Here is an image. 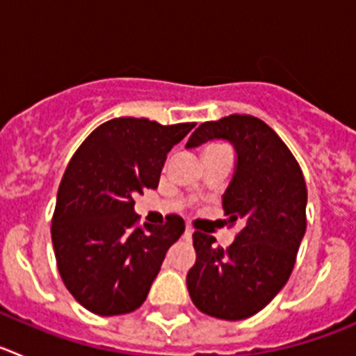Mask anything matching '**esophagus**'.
<instances>
[{"mask_svg": "<svg viewBox=\"0 0 356 356\" xmlns=\"http://www.w3.org/2000/svg\"><path fill=\"white\" fill-rule=\"evenodd\" d=\"M191 237H193V228H191V226H185V238L191 241Z\"/></svg>", "mask_w": 356, "mask_h": 356, "instance_id": "obj_1", "label": "esophagus"}]
</instances>
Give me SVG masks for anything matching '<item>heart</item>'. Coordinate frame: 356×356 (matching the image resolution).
<instances>
[{"instance_id": "heart-1", "label": "heart", "mask_w": 356, "mask_h": 356, "mask_svg": "<svg viewBox=\"0 0 356 356\" xmlns=\"http://www.w3.org/2000/svg\"><path fill=\"white\" fill-rule=\"evenodd\" d=\"M210 147H212V146H210Z\"/></svg>"}]
</instances>
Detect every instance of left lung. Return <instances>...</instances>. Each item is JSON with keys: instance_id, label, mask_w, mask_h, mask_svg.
I'll return each mask as SVG.
<instances>
[{"instance_id": "obj_1", "label": "left lung", "mask_w": 356, "mask_h": 356, "mask_svg": "<svg viewBox=\"0 0 356 356\" xmlns=\"http://www.w3.org/2000/svg\"><path fill=\"white\" fill-rule=\"evenodd\" d=\"M226 139L237 151L222 196L226 225H241L228 248L194 232L191 300L207 316L241 321L260 312L287 284L307 229V184L287 144L259 118L232 114L201 122L187 147Z\"/></svg>"}]
</instances>
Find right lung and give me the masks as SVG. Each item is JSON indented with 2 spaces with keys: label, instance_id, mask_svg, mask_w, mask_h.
<instances>
[{
  "label": "right lung",
  "instance_id": "1",
  "mask_svg": "<svg viewBox=\"0 0 356 356\" xmlns=\"http://www.w3.org/2000/svg\"><path fill=\"white\" fill-rule=\"evenodd\" d=\"M196 122L115 118L81 143L62 176L51 241L72 298L97 316L134 312L146 301L165 253L184 234L180 216L139 225L134 196L159 187L165 156Z\"/></svg>",
  "mask_w": 356,
  "mask_h": 356
}]
</instances>
